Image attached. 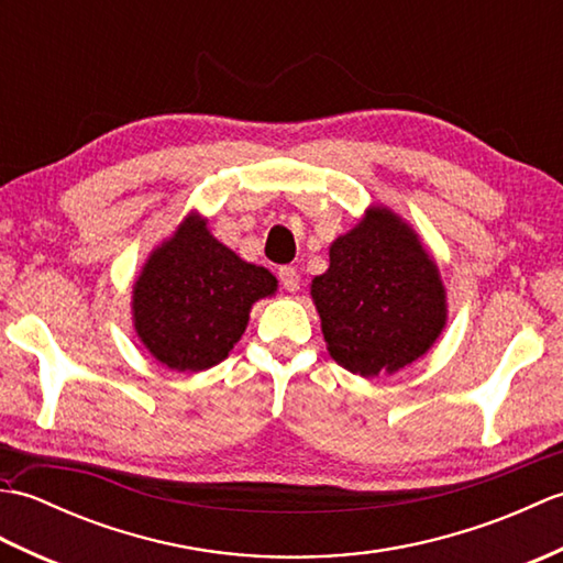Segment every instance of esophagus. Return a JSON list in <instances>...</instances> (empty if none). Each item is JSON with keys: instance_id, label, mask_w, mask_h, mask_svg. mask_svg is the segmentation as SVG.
Wrapping results in <instances>:
<instances>
[{"instance_id": "1", "label": "esophagus", "mask_w": 563, "mask_h": 563, "mask_svg": "<svg viewBox=\"0 0 563 563\" xmlns=\"http://www.w3.org/2000/svg\"><path fill=\"white\" fill-rule=\"evenodd\" d=\"M278 278H280V283H283V288L288 290V292H297V290H300V273H297V268L283 266V268L278 271Z\"/></svg>"}]
</instances>
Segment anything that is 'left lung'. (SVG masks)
Returning a JSON list of instances; mask_svg holds the SVG:
<instances>
[{
	"instance_id": "1",
	"label": "left lung",
	"mask_w": 563,
	"mask_h": 563,
	"mask_svg": "<svg viewBox=\"0 0 563 563\" xmlns=\"http://www.w3.org/2000/svg\"><path fill=\"white\" fill-rule=\"evenodd\" d=\"M309 295L327 351L365 379L397 375L423 357L448 324V290L421 236L387 206H369L329 246Z\"/></svg>"
}]
</instances>
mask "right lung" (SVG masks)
<instances>
[{
	"label": "right lung",
	"instance_id": "obj_1",
	"mask_svg": "<svg viewBox=\"0 0 563 563\" xmlns=\"http://www.w3.org/2000/svg\"><path fill=\"white\" fill-rule=\"evenodd\" d=\"M278 292L275 275L244 261L190 210L150 251L133 283L130 314L140 343L159 365L202 373L222 363L246 331L251 307Z\"/></svg>",
	"mask_w": 563,
	"mask_h": 563
}]
</instances>
